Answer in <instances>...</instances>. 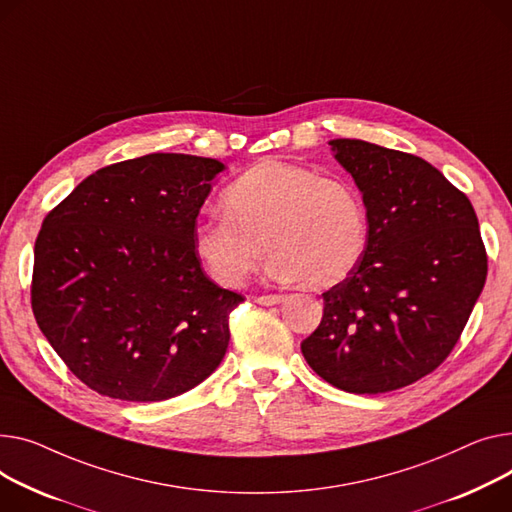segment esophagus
I'll list each match as a JSON object with an SVG mask.
<instances>
[{"label": "esophagus", "instance_id": "34e87169", "mask_svg": "<svg viewBox=\"0 0 512 512\" xmlns=\"http://www.w3.org/2000/svg\"><path fill=\"white\" fill-rule=\"evenodd\" d=\"M255 302H259L263 306H271V304L284 302V296L282 294H261V296H255Z\"/></svg>", "mask_w": 512, "mask_h": 512}]
</instances>
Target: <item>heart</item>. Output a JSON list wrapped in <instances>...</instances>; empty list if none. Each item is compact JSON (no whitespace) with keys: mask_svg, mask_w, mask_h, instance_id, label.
<instances>
[{"mask_svg":"<svg viewBox=\"0 0 512 512\" xmlns=\"http://www.w3.org/2000/svg\"><path fill=\"white\" fill-rule=\"evenodd\" d=\"M222 208L193 226L195 257L222 286L245 284L267 249L269 278L331 288L352 276L368 249L362 193L302 164H255L226 187Z\"/></svg>","mask_w":512,"mask_h":512,"instance_id":"1","label":"heart"}]
</instances>
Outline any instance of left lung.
<instances>
[{"label": "left lung", "instance_id": "left-lung-1", "mask_svg": "<svg viewBox=\"0 0 512 512\" xmlns=\"http://www.w3.org/2000/svg\"><path fill=\"white\" fill-rule=\"evenodd\" d=\"M358 185L368 249L352 276L323 292V319L300 344L329 385L377 395L438 368L488 274L478 216L430 162L362 140H331Z\"/></svg>", "mask_w": 512, "mask_h": 512}]
</instances>
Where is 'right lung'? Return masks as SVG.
<instances>
[{
	"instance_id": "1",
	"label": "right lung",
	"mask_w": 512,
	"mask_h": 512,
	"mask_svg": "<svg viewBox=\"0 0 512 512\" xmlns=\"http://www.w3.org/2000/svg\"><path fill=\"white\" fill-rule=\"evenodd\" d=\"M226 166L148 154L96 170L43 220L30 302L47 342L92 391L177 397L222 362L245 298L216 286L193 226Z\"/></svg>"
}]
</instances>
